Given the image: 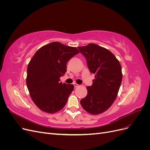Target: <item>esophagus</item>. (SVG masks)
Segmentation results:
<instances>
[{
  "label": "esophagus",
  "instance_id": "esophagus-1",
  "mask_svg": "<svg viewBox=\"0 0 150 150\" xmlns=\"http://www.w3.org/2000/svg\"><path fill=\"white\" fill-rule=\"evenodd\" d=\"M73 84H74V87H75V88H78V87H79V84H78L76 83H74Z\"/></svg>",
  "mask_w": 150,
  "mask_h": 150
}]
</instances>
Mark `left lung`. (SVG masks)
Segmentation results:
<instances>
[{"instance_id": "8db88e82", "label": "left lung", "mask_w": 150, "mask_h": 150, "mask_svg": "<svg viewBox=\"0 0 150 150\" xmlns=\"http://www.w3.org/2000/svg\"><path fill=\"white\" fill-rule=\"evenodd\" d=\"M87 60L91 72L95 74L88 94L80 101L84 110L91 115L106 111L114 103L122 81L121 66L108 49L93 43L78 47Z\"/></svg>"}]
</instances>
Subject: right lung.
<instances>
[{
	"mask_svg": "<svg viewBox=\"0 0 150 150\" xmlns=\"http://www.w3.org/2000/svg\"><path fill=\"white\" fill-rule=\"evenodd\" d=\"M79 52L75 47L53 42L39 49L32 57L26 84L30 98L41 111L52 114L66 105L74 85L62 83L60 78L67 71V62Z\"/></svg>",
	"mask_w": 150,
	"mask_h": 150,
	"instance_id": "obj_1",
	"label": "right lung"
}]
</instances>
